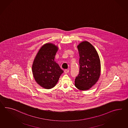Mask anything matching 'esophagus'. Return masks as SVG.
Instances as JSON below:
<instances>
[{
	"label": "esophagus",
	"mask_w": 128,
	"mask_h": 128,
	"mask_svg": "<svg viewBox=\"0 0 128 128\" xmlns=\"http://www.w3.org/2000/svg\"><path fill=\"white\" fill-rule=\"evenodd\" d=\"M69 72V70H68V69H66L64 70V73L66 74H68V73Z\"/></svg>",
	"instance_id": "esophagus-1"
}]
</instances>
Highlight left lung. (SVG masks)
Returning <instances> with one entry per match:
<instances>
[{
    "mask_svg": "<svg viewBox=\"0 0 128 128\" xmlns=\"http://www.w3.org/2000/svg\"><path fill=\"white\" fill-rule=\"evenodd\" d=\"M77 48L80 56V72L75 78V86L78 90H88L100 78V57L95 48L87 41L80 42Z\"/></svg>",
    "mask_w": 128,
    "mask_h": 128,
    "instance_id": "obj_1",
    "label": "left lung"
}]
</instances>
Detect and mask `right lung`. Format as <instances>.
<instances>
[{"instance_id": "add662e5", "label": "right lung", "mask_w": 128, "mask_h": 128, "mask_svg": "<svg viewBox=\"0 0 128 128\" xmlns=\"http://www.w3.org/2000/svg\"><path fill=\"white\" fill-rule=\"evenodd\" d=\"M58 47L51 43L42 46L34 58L32 69L34 80L41 87L51 89L56 85L63 72L54 60Z\"/></svg>"}]
</instances>
